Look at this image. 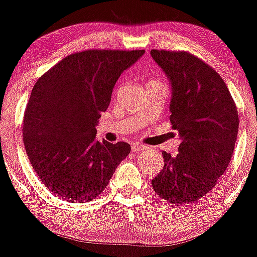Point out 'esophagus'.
<instances>
[{
    "mask_svg": "<svg viewBox=\"0 0 257 257\" xmlns=\"http://www.w3.org/2000/svg\"><path fill=\"white\" fill-rule=\"evenodd\" d=\"M147 147H146L145 145H142V143H133L132 145V151L137 152V151H143V150H146Z\"/></svg>",
    "mask_w": 257,
    "mask_h": 257,
    "instance_id": "esophagus-1",
    "label": "esophagus"
}]
</instances>
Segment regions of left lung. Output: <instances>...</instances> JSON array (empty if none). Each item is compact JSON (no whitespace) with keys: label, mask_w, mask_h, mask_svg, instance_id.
Instances as JSON below:
<instances>
[{"label":"left lung","mask_w":257,"mask_h":257,"mask_svg":"<svg viewBox=\"0 0 257 257\" xmlns=\"http://www.w3.org/2000/svg\"><path fill=\"white\" fill-rule=\"evenodd\" d=\"M151 56L170 80V123L182 137L177 156L163 152L165 164L151 184L161 198L184 205L207 195L229 165L237 106L220 75L195 55L152 50Z\"/></svg>","instance_id":"obj_1"}]
</instances>
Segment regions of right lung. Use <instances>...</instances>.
I'll use <instances>...</instances> for the list:
<instances>
[{
  "label": "right lung",
  "instance_id": "1",
  "mask_svg": "<svg viewBox=\"0 0 257 257\" xmlns=\"http://www.w3.org/2000/svg\"><path fill=\"white\" fill-rule=\"evenodd\" d=\"M143 50L71 54L36 82L23 120V140L41 182L71 202H88L106 188L131 152L125 142L96 141L120 74Z\"/></svg>",
  "mask_w": 257,
  "mask_h": 257
}]
</instances>
